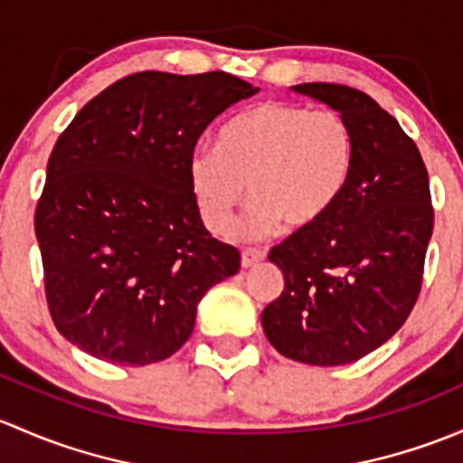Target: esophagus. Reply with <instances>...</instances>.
I'll use <instances>...</instances> for the list:
<instances>
[{"instance_id": "esophagus-1", "label": "esophagus", "mask_w": 463, "mask_h": 463, "mask_svg": "<svg viewBox=\"0 0 463 463\" xmlns=\"http://www.w3.org/2000/svg\"><path fill=\"white\" fill-rule=\"evenodd\" d=\"M267 256V251L263 250V247H245L241 254V265L242 267H251L256 263H260Z\"/></svg>"}]
</instances>
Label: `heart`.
<instances>
[{"mask_svg":"<svg viewBox=\"0 0 463 463\" xmlns=\"http://www.w3.org/2000/svg\"><path fill=\"white\" fill-rule=\"evenodd\" d=\"M354 136L341 113L301 104L260 102L233 116L218 146L189 158V184L204 225L222 233L250 184L254 200L238 230L260 238L321 221L345 192Z\"/></svg>","mask_w":463,"mask_h":463,"instance_id":"heart-1","label":"heart"}]
</instances>
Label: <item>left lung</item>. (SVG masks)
<instances>
[{"instance_id":"8db88e82","label":"left lung","mask_w":463,"mask_h":463,"mask_svg":"<svg viewBox=\"0 0 463 463\" xmlns=\"http://www.w3.org/2000/svg\"><path fill=\"white\" fill-rule=\"evenodd\" d=\"M294 90L336 109L354 136L345 192L314 225L271 247L285 288L263 309L267 341L288 359L343 365L406 323L435 227L430 184L412 137L364 90L307 82Z\"/></svg>"}]
</instances>
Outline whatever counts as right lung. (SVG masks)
I'll return each instance as SVG.
<instances>
[{
    "mask_svg": "<svg viewBox=\"0 0 463 463\" xmlns=\"http://www.w3.org/2000/svg\"><path fill=\"white\" fill-rule=\"evenodd\" d=\"M256 89L225 71H142L84 104L57 137L35 207L44 292L73 345L146 365L184 345L209 288L241 269L194 200L189 158Z\"/></svg>",
    "mask_w": 463,
    "mask_h": 463,
    "instance_id": "1",
    "label": "right lung"
}]
</instances>
